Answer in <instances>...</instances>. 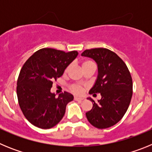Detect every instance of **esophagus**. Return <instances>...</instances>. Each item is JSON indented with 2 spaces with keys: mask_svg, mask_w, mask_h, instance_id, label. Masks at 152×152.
Returning <instances> with one entry per match:
<instances>
[{
  "mask_svg": "<svg viewBox=\"0 0 152 152\" xmlns=\"http://www.w3.org/2000/svg\"><path fill=\"white\" fill-rule=\"evenodd\" d=\"M75 100H77V101H81V100H84V98L78 97V96H75Z\"/></svg>",
  "mask_w": 152,
  "mask_h": 152,
  "instance_id": "34e87169",
  "label": "esophagus"
}]
</instances>
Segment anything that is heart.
<instances>
[{"instance_id":"b5f03b06","label":"heart","mask_w":152,"mask_h":152,"mask_svg":"<svg viewBox=\"0 0 152 152\" xmlns=\"http://www.w3.org/2000/svg\"><path fill=\"white\" fill-rule=\"evenodd\" d=\"M91 64H95L92 61H90V60H84L82 63V68H85L87 66H89ZM70 66H68L65 70H64V72H68V71L69 70ZM84 87L82 85H80L79 84H72L69 86V90L72 91V93L75 94H82L83 91H84Z\"/></svg>"}]
</instances>
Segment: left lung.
<instances>
[{
  "label": "left lung",
  "mask_w": 152,
  "mask_h": 152,
  "mask_svg": "<svg viewBox=\"0 0 152 152\" xmlns=\"http://www.w3.org/2000/svg\"><path fill=\"white\" fill-rule=\"evenodd\" d=\"M81 56L95 60L98 66V77L90 94L101 99L93 103L87 119L98 129H107L121 120L130 104L132 96V79L126 63L120 57L105 48L87 49Z\"/></svg>",
  "instance_id": "1"
}]
</instances>
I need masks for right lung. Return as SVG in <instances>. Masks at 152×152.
Returning <instances> with one entry per match:
<instances>
[{
    "instance_id": "obj_1",
    "label": "right lung",
    "mask_w": 152,
    "mask_h": 152,
    "mask_svg": "<svg viewBox=\"0 0 152 152\" xmlns=\"http://www.w3.org/2000/svg\"><path fill=\"white\" fill-rule=\"evenodd\" d=\"M77 54V51L43 48L24 63L17 79V94L21 110L31 124L50 129L61 121L74 96L64 92L56 97L50 90Z\"/></svg>"
}]
</instances>
